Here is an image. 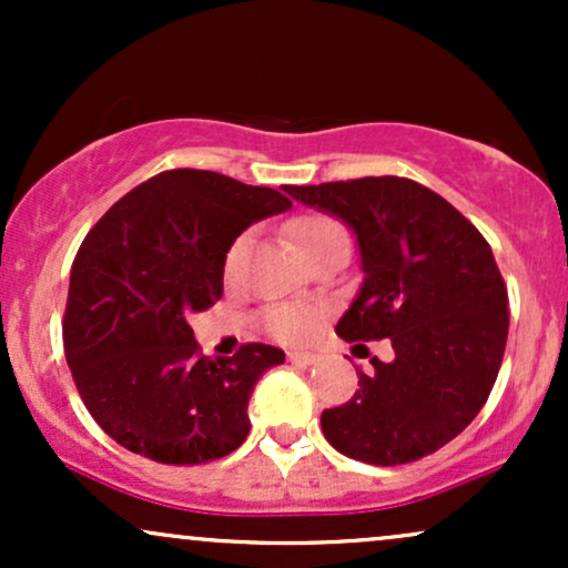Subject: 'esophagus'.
I'll list each match as a JSON object with an SVG mask.
<instances>
[{"instance_id":"esophagus-1","label":"esophagus","mask_w":568,"mask_h":568,"mask_svg":"<svg viewBox=\"0 0 568 568\" xmlns=\"http://www.w3.org/2000/svg\"><path fill=\"white\" fill-rule=\"evenodd\" d=\"M288 361L293 363V366H315L317 357L310 355V352H288Z\"/></svg>"}]
</instances>
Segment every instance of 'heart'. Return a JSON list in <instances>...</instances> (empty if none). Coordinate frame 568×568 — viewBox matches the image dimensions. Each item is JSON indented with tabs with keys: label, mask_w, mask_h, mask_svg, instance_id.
Instances as JSON below:
<instances>
[{
	"label": "heart",
	"mask_w": 568,
	"mask_h": 568,
	"mask_svg": "<svg viewBox=\"0 0 568 568\" xmlns=\"http://www.w3.org/2000/svg\"><path fill=\"white\" fill-rule=\"evenodd\" d=\"M288 234H291L293 247H296L298 256H302L304 262L310 256H315V253L328 243L347 240L344 226L338 224L336 219L317 216V213L315 216H302V219L293 221ZM245 245H247V237L234 240V245L230 247V253H226V262H224L226 275H232V272L237 270V262H240V256H243ZM317 325H321V312H317L315 306L277 304V306H270V310L264 312L266 334L275 336L277 342H285V344L310 342V338L317 334Z\"/></svg>",
	"instance_id": "obj_1"
}]
</instances>
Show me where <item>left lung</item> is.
Listing matches in <instances>:
<instances>
[{
    "label": "left lung",
    "mask_w": 568,
    "mask_h": 568,
    "mask_svg": "<svg viewBox=\"0 0 568 568\" xmlns=\"http://www.w3.org/2000/svg\"><path fill=\"white\" fill-rule=\"evenodd\" d=\"M293 200L342 219L361 247L363 285L342 315L344 342L389 338L393 363L344 406L325 408L323 435L368 465H406L438 452L478 416L507 344V288L491 245L433 189L397 175L285 186Z\"/></svg>",
    "instance_id": "obj_1"
}]
</instances>
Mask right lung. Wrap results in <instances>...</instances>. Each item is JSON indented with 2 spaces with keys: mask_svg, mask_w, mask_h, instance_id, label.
<instances>
[{
  "mask_svg": "<svg viewBox=\"0 0 568 568\" xmlns=\"http://www.w3.org/2000/svg\"><path fill=\"white\" fill-rule=\"evenodd\" d=\"M288 207L277 189L179 168L143 181L88 232L63 349L109 438L162 465H205L247 438L253 387L285 352L253 342L211 361L186 317L221 298L234 240Z\"/></svg>",
  "mask_w": 568,
  "mask_h": 568,
  "instance_id": "right-lung-1",
  "label": "right lung"
}]
</instances>
